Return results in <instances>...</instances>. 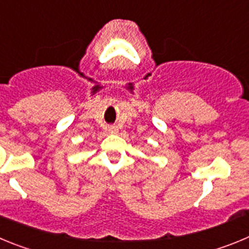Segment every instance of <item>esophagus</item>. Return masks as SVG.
<instances>
[{
	"instance_id": "esophagus-1",
	"label": "esophagus",
	"mask_w": 249,
	"mask_h": 249,
	"mask_svg": "<svg viewBox=\"0 0 249 249\" xmlns=\"http://www.w3.org/2000/svg\"><path fill=\"white\" fill-rule=\"evenodd\" d=\"M108 133L109 134H116L118 133V129L115 126H109L108 127Z\"/></svg>"
}]
</instances>
